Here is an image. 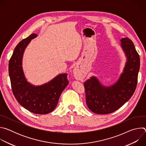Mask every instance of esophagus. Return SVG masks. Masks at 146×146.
<instances>
[{"mask_svg": "<svg viewBox=\"0 0 146 146\" xmlns=\"http://www.w3.org/2000/svg\"><path fill=\"white\" fill-rule=\"evenodd\" d=\"M78 72H77V69H74L73 70V74H74V76L76 78H78L79 77V76L78 75Z\"/></svg>", "mask_w": 146, "mask_h": 146, "instance_id": "34e87169", "label": "esophagus"}]
</instances>
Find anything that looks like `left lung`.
<instances>
[{"label":"left lung","instance_id":"obj_1","mask_svg":"<svg viewBox=\"0 0 146 146\" xmlns=\"http://www.w3.org/2000/svg\"><path fill=\"white\" fill-rule=\"evenodd\" d=\"M120 41L127 61L118 80L106 86L96 77L92 76L84 84L87 105L94 113L106 114L115 111L129 100L136 88L139 55L131 39L122 38Z\"/></svg>","mask_w":146,"mask_h":146}]
</instances>
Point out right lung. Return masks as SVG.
Segmentation results:
<instances>
[{
    "instance_id": "right-lung-1",
    "label": "right lung",
    "mask_w": 146,
    "mask_h": 146,
    "mask_svg": "<svg viewBox=\"0 0 146 146\" xmlns=\"http://www.w3.org/2000/svg\"><path fill=\"white\" fill-rule=\"evenodd\" d=\"M37 36L33 33L17 44L9 61V73L13 93L20 105L32 113L46 114L56 108L69 81L67 73L59 74L40 86H34L27 81L23 68V55L31 40Z\"/></svg>"
}]
</instances>
